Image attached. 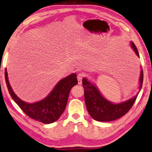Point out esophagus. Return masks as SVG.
<instances>
[{
    "label": "esophagus",
    "mask_w": 152,
    "mask_h": 152,
    "mask_svg": "<svg viewBox=\"0 0 152 152\" xmlns=\"http://www.w3.org/2000/svg\"><path fill=\"white\" fill-rule=\"evenodd\" d=\"M83 74L82 73H79L78 74V75H77V79H78V84H82V80L83 78Z\"/></svg>",
    "instance_id": "esophagus-1"
}]
</instances>
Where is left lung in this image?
<instances>
[{
	"instance_id": "left-lung-1",
	"label": "left lung",
	"mask_w": 152,
	"mask_h": 152,
	"mask_svg": "<svg viewBox=\"0 0 152 152\" xmlns=\"http://www.w3.org/2000/svg\"><path fill=\"white\" fill-rule=\"evenodd\" d=\"M130 44L136 55L140 57L134 43L131 42ZM143 70L141 69L139 80L140 90L143 83ZM82 85L84 89L85 102L89 114L94 119L100 122L114 121L123 117L131 109L138 96L137 94L126 102L115 104L107 100L101 94L96 86L88 81L86 78H83Z\"/></svg>"
}]
</instances>
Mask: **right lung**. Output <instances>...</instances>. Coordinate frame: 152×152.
I'll return each instance as SVG.
<instances>
[{
    "label": "right lung",
    "mask_w": 152,
    "mask_h": 152,
    "mask_svg": "<svg viewBox=\"0 0 152 152\" xmlns=\"http://www.w3.org/2000/svg\"><path fill=\"white\" fill-rule=\"evenodd\" d=\"M5 80L9 94L20 109L30 118L44 124L53 123L57 121L66 108L71 88L78 84L76 74L73 73L62 79L45 99L34 103L21 100L14 94L9 84L7 69Z\"/></svg>",
    "instance_id": "right-lung-1"
}]
</instances>
